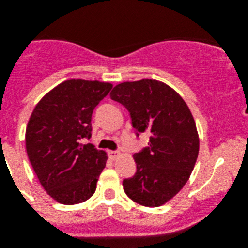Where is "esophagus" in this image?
<instances>
[{
	"instance_id": "34e87169",
	"label": "esophagus",
	"mask_w": 248,
	"mask_h": 248,
	"mask_svg": "<svg viewBox=\"0 0 248 248\" xmlns=\"http://www.w3.org/2000/svg\"><path fill=\"white\" fill-rule=\"evenodd\" d=\"M119 155H120L119 152H116V151H108V157L111 158L112 160H115L116 158L119 157Z\"/></svg>"
}]
</instances>
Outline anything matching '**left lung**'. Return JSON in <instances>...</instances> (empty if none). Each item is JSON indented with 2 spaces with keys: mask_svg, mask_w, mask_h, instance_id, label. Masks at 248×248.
Returning a JSON list of instances; mask_svg holds the SVG:
<instances>
[{
  "mask_svg": "<svg viewBox=\"0 0 248 248\" xmlns=\"http://www.w3.org/2000/svg\"><path fill=\"white\" fill-rule=\"evenodd\" d=\"M109 96L127 108L137 136L151 134L147 147L134 154L136 173L123 180L125 193L148 208L165 204L184 188L198 158L199 135L188 105L153 79L117 84Z\"/></svg>",
  "mask_w": 248,
  "mask_h": 248,
  "instance_id": "8db88e82",
  "label": "left lung"
}]
</instances>
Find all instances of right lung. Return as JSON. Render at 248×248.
Masks as SVG:
<instances>
[{"label": "right lung", "instance_id": "obj_1", "mask_svg": "<svg viewBox=\"0 0 248 248\" xmlns=\"http://www.w3.org/2000/svg\"><path fill=\"white\" fill-rule=\"evenodd\" d=\"M112 87L96 80L63 81L31 113L25 134L28 159L40 185L59 203L78 204L95 192L107 153L79 141L91 137L93 109Z\"/></svg>", "mask_w": 248, "mask_h": 248}]
</instances>
